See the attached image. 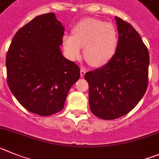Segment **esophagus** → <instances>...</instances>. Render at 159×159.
<instances>
[{"mask_svg": "<svg viewBox=\"0 0 159 159\" xmlns=\"http://www.w3.org/2000/svg\"><path fill=\"white\" fill-rule=\"evenodd\" d=\"M85 72H86V69L83 68V67H81V70H80V74H81V78H83L84 76H85Z\"/></svg>", "mask_w": 159, "mask_h": 159, "instance_id": "34e87169", "label": "esophagus"}]
</instances>
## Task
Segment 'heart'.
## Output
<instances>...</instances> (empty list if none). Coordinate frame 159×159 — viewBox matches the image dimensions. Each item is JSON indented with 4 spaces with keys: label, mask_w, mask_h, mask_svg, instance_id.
Wrapping results in <instances>:
<instances>
[{
    "label": "heart",
    "mask_w": 159,
    "mask_h": 159,
    "mask_svg": "<svg viewBox=\"0 0 159 159\" xmlns=\"http://www.w3.org/2000/svg\"><path fill=\"white\" fill-rule=\"evenodd\" d=\"M73 35L66 34L62 45L66 57L71 61L84 57L91 66L102 67L115 55L118 45V33L112 24L94 18H85L74 25Z\"/></svg>",
    "instance_id": "heart-1"
}]
</instances>
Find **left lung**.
<instances>
[{
  "label": "left lung",
  "mask_w": 159,
  "mask_h": 159,
  "mask_svg": "<svg viewBox=\"0 0 159 159\" xmlns=\"http://www.w3.org/2000/svg\"><path fill=\"white\" fill-rule=\"evenodd\" d=\"M118 45L108 64L87 72L91 112L105 120L125 115L143 98L148 85V49L133 26L115 16Z\"/></svg>",
  "instance_id": "1"
}]
</instances>
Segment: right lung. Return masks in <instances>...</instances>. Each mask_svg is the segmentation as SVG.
<instances>
[{"mask_svg":"<svg viewBox=\"0 0 159 159\" xmlns=\"http://www.w3.org/2000/svg\"><path fill=\"white\" fill-rule=\"evenodd\" d=\"M65 28L53 13L34 17L13 37L6 55L7 82L25 109L49 116L64 107L80 68L60 49Z\"/></svg>","mask_w":159,"mask_h":159,"instance_id":"right-lung-1","label":"right lung"}]
</instances>
